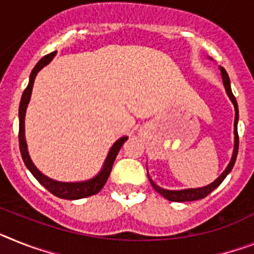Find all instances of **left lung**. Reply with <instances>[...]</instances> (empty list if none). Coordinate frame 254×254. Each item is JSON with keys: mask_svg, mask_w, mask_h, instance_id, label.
<instances>
[{"mask_svg": "<svg viewBox=\"0 0 254 254\" xmlns=\"http://www.w3.org/2000/svg\"><path fill=\"white\" fill-rule=\"evenodd\" d=\"M221 74H222L223 85H225V89L227 91V95L230 97L231 102L234 103V107H235V121H234V134H235V147H234V153H232V159L230 161V164L227 165V168L225 169L221 176L217 178L216 181L210 185L205 187H200V189H189V190H181V191H169V190H164L161 187H159L157 185L152 182V180L150 178V182L152 185V187L156 190L160 195H163L165 199L170 200V201H176V203H182V201H193V200L204 199L205 196L209 195L213 190L217 189V187L222 183V181L225 180L226 176L231 172V169L234 168V164L236 161V156H238V150H239V135H238V119H239V111H238V103H236V99L234 97L231 91V86H230V78L229 74L226 72V69L223 67H221Z\"/></svg>", "mask_w": 254, "mask_h": 254, "instance_id": "left-lung-1", "label": "left lung"}]
</instances>
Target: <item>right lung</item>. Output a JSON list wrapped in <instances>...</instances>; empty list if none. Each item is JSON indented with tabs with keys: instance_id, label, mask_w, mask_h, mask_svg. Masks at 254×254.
<instances>
[{
	"instance_id": "add662e5",
	"label": "right lung",
	"mask_w": 254,
	"mask_h": 254,
	"mask_svg": "<svg viewBox=\"0 0 254 254\" xmlns=\"http://www.w3.org/2000/svg\"><path fill=\"white\" fill-rule=\"evenodd\" d=\"M54 53H50V54L45 55L44 58H41L38 61L37 64L35 65L33 71L31 73V77H29V84L28 86L25 87L24 93L22 95V101H20V106H19V147H20V153H22V157L24 160V164L27 165L31 173L35 176L36 180L41 183L45 189L50 191L53 195L58 196L61 199H68V200H77L82 199V197H87V196L95 195L103 189V186L107 182L108 177H110L111 169H112V165L115 163V159H116L117 153L120 151L121 146L124 144V142L127 139V137H123L117 140L116 143L112 146V148L108 152V156L106 159V163H104V167L102 169V172L98 174L95 178L90 181H86V182H77V183H65V182H58V181L50 180L49 177L44 176V174L35 167V164L32 163L31 157L28 155V151H27V143H25L24 138V117H25V110H27V106H28V102L31 99V93L32 87H33V82H35L36 74L38 73V71L44 68L45 65L49 64L51 62V59L54 58Z\"/></svg>"
}]
</instances>
